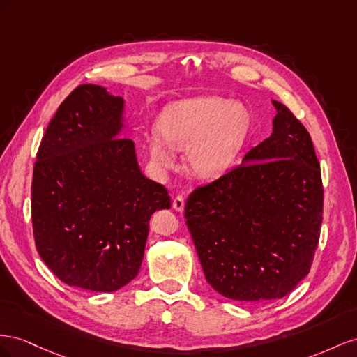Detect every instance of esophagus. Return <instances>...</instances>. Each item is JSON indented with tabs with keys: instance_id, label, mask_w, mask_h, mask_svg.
<instances>
[{
	"instance_id": "1",
	"label": "esophagus",
	"mask_w": 357,
	"mask_h": 357,
	"mask_svg": "<svg viewBox=\"0 0 357 357\" xmlns=\"http://www.w3.org/2000/svg\"><path fill=\"white\" fill-rule=\"evenodd\" d=\"M184 205H185V200H184V197L182 196H176L175 199H173V202H172V206H173V209H176V211H184Z\"/></svg>"
}]
</instances>
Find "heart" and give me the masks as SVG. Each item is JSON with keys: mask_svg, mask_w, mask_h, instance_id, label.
I'll list each match as a JSON object with an SVG mask.
<instances>
[{"mask_svg": "<svg viewBox=\"0 0 357 357\" xmlns=\"http://www.w3.org/2000/svg\"><path fill=\"white\" fill-rule=\"evenodd\" d=\"M248 114L222 97L178 101L162 110L160 135L148 140L151 160L161 169L176 165L175 151L187 149V165L196 176L212 179L226 173L238 157L248 130Z\"/></svg>", "mask_w": 357, "mask_h": 357, "instance_id": "heart-1", "label": "heart"}]
</instances>
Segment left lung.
<instances>
[{
  "label": "left lung",
  "mask_w": 357,
  "mask_h": 357,
  "mask_svg": "<svg viewBox=\"0 0 357 357\" xmlns=\"http://www.w3.org/2000/svg\"><path fill=\"white\" fill-rule=\"evenodd\" d=\"M273 133L185 202L211 287L242 302L281 299L307 277L320 241L323 182L308 130L280 101Z\"/></svg>",
  "instance_id": "1"
}]
</instances>
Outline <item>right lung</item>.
Segmentation results:
<instances>
[{"mask_svg":"<svg viewBox=\"0 0 357 357\" xmlns=\"http://www.w3.org/2000/svg\"><path fill=\"white\" fill-rule=\"evenodd\" d=\"M121 97L79 85L40 142L31 220L40 257L68 286L112 293L139 273L152 213L167 190L142 175L131 139L118 137Z\"/></svg>","mask_w":357,"mask_h":357,"instance_id":"add662e5","label":"right lung"}]
</instances>
